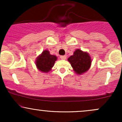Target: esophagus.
Here are the masks:
<instances>
[{
    "instance_id": "34e87169",
    "label": "esophagus",
    "mask_w": 122,
    "mask_h": 122,
    "mask_svg": "<svg viewBox=\"0 0 122 122\" xmlns=\"http://www.w3.org/2000/svg\"><path fill=\"white\" fill-rule=\"evenodd\" d=\"M60 58H61V60H65L66 56H60Z\"/></svg>"
}]
</instances>
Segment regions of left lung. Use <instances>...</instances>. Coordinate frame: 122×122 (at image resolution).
I'll return each mask as SVG.
<instances>
[{
  "instance_id": "8db88e82",
  "label": "left lung",
  "mask_w": 122,
  "mask_h": 122,
  "mask_svg": "<svg viewBox=\"0 0 122 122\" xmlns=\"http://www.w3.org/2000/svg\"><path fill=\"white\" fill-rule=\"evenodd\" d=\"M68 61L76 73L79 75L87 72L92 63L91 57L89 53L79 49L74 51L73 54L68 58Z\"/></svg>"
}]
</instances>
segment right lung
<instances>
[{
	"label": "right lung",
	"instance_id": "right-lung-1",
	"mask_svg": "<svg viewBox=\"0 0 122 122\" xmlns=\"http://www.w3.org/2000/svg\"><path fill=\"white\" fill-rule=\"evenodd\" d=\"M57 60V56L50 54L49 50H45L36 58V66L40 72L47 73L51 71Z\"/></svg>",
	"mask_w": 122,
	"mask_h": 122
}]
</instances>
